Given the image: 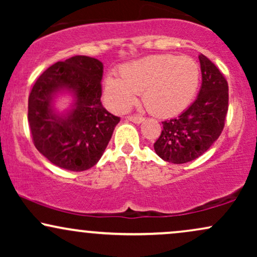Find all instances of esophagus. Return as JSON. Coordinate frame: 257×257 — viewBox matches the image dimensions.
I'll use <instances>...</instances> for the list:
<instances>
[{"mask_svg":"<svg viewBox=\"0 0 257 257\" xmlns=\"http://www.w3.org/2000/svg\"><path fill=\"white\" fill-rule=\"evenodd\" d=\"M128 120H131V122H133V123H137V124H140V123L144 122V117L131 116V117H128Z\"/></svg>","mask_w":257,"mask_h":257,"instance_id":"esophagus-1","label":"esophagus"}]
</instances>
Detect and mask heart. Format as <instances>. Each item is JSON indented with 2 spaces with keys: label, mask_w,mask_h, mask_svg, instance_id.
<instances>
[{
  "label": "heart",
  "mask_w": 257,
  "mask_h": 257,
  "mask_svg": "<svg viewBox=\"0 0 257 257\" xmlns=\"http://www.w3.org/2000/svg\"><path fill=\"white\" fill-rule=\"evenodd\" d=\"M199 85V66L192 58L156 54L126 63L119 77L105 78V100L116 112L128 111L143 93L147 110L159 117L180 113L192 102Z\"/></svg>",
  "instance_id": "obj_1"
}]
</instances>
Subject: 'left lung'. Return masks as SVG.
<instances>
[{
  "instance_id": "8db88e82",
  "label": "left lung",
  "mask_w": 257,
  "mask_h": 257,
  "mask_svg": "<svg viewBox=\"0 0 257 257\" xmlns=\"http://www.w3.org/2000/svg\"><path fill=\"white\" fill-rule=\"evenodd\" d=\"M202 85L193 104L179 117L166 120L155 151L163 161L182 164L200 157L217 140L228 110L226 78L205 55L199 54Z\"/></svg>"
}]
</instances>
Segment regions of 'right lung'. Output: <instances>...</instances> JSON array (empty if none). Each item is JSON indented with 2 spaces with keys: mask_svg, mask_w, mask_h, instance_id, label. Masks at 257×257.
Segmentation results:
<instances>
[{
  "mask_svg": "<svg viewBox=\"0 0 257 257\" xmlns=\"http://www.w3.org/2000/svg\"><path fill=\"white\" fill-rule=\"evenodd\" d=\"M102 73L98 59L76 55L48 67L32 87L28 113L32 139L54 166L83 172L98 163L107 147L119 117L100 101ZM65 93L73 102L59 111L55 102Z\"/></svg>",
  "mask_w": 257,
  "mask_h": 257,
  "instance_id": "add662e5",
  "label": "right lung"
}]
</instances>
